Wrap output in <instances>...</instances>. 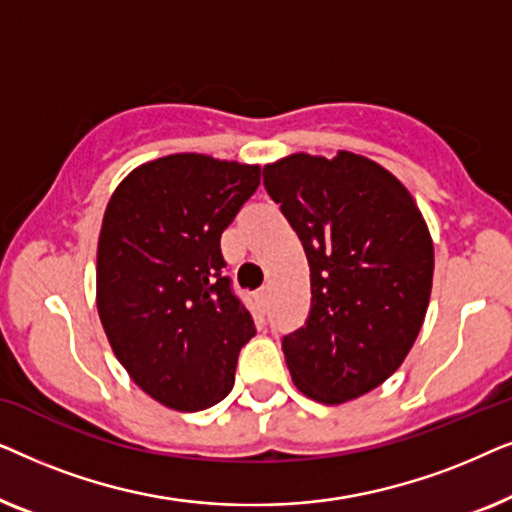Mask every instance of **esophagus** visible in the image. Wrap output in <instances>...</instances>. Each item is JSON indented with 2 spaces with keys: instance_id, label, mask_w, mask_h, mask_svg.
<instances>
[{
  "instance_id": "34e87169",
  "label": "esophagus",
  "mask_w": 512,
  "mask_h": 512,
  "mask_svg": "<svg viewBox=\"0 0 512 512\" xmlns=\"http://www.w3.org/2000/svg\"><path fill=\"white\" fill-rule=\"evenodd\" d=\"M256 305H258V310L261 312H268V307H270V289H261V291H256Z\"/></svg>"
}]
</instances>
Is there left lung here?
Returning <instances> with one entry per match:
<instances>
[{
	"mask_svg": "<svg viewBox=\"0 0 512 512\" xmlns=\"http://www.w3.org/2000/svg\"><path fill=\"white\" fill-rule=\"evenodd\" d=\"M310 263L312 310L282 342L298 391L326 405L391 377L415 345L433 282V240L408 188L375 160L291 153L263 167Z\"/></svg>",
	"mask_w": 512,
	"mask_h": 512,
	"instance_id": "left-lung-1",
	"label": "left lung"
}]
</instances>
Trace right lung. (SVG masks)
<instances>
[{
  "mask_svg": "<svg viewBox=\"0 0 512 512\" xmlns=\"http://www.w3.org/2000/svg\"><path fill=\"white\" fill-rule=\"evenodd\" d=\"M261 184V167L205 153L139 165L111 193L97 240V312L116 359L153 401L212 408L256 335L230 291L221 233Z\"/></svg>",
  "mask_w": 512,
  "mask_h": 512,
  "instance_id": "obj_1",
  "label": "right lung"
}]
</instances>
